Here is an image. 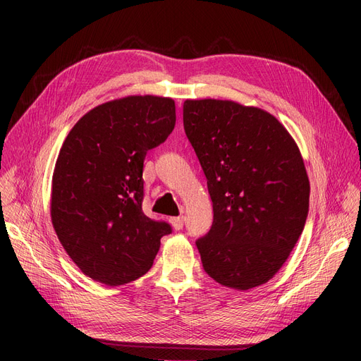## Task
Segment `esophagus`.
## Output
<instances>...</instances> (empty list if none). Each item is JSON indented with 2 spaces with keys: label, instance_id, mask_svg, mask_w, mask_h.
I'll use <instances>...</instances> for the list:
<instances>
[{
  "label": "esophagus",
  "instance_id": "esophagus-1",
  "mask_svg": "<svg viewBox=\"0 0 361 361\" xmlns=\"http://www.w3.org/2000/svg\"><path fill=\"white\" fill-rule=\"evenodd\" d=\"M170 223L174 228H176V231H180V228L183 227V223H185V216H173V218H170Z\"/></svg>",
  "mask_w": 361,
  "mask_h": 361
}]
</instances>
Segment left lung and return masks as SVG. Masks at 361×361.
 Instances as JSON below:
<instances>
[{
  "label": "left lung",
  "instance_id": "1",
  "mask_svg": "<svg viewBox=\"0 0 361 361\" xmlns=\"http://www.w3.org/2000/svg\"><path fill=\"white\" fill-rule=\"evenodd\" d=\"M183 129L207 179L214 221L195 241L223 286L264 285L307 220L310 183L298 146L269 113L233 101L183 102Z\"/></svg>",
  "mask_w": 361,
  "mask_h": 361
}]
</instances>
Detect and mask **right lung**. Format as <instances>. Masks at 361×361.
I'll list each match as a JSON object with an SVG mask.
<instances>
[{
    "label": "right lung",
    "mask_w": 361,
    "mask_h": 361,
    "mask_svg": "<svg viewBox=\"0 0 361 361\" xmlns=\"http://www.w3.org/2000/svg\"><path fill=\"white\" fill-rule=\"evenodd\" d=\"M176 123L170 97L128 96L97 105L64 140L52 176L51 220L66 253L106 286L152 268L166 221L145 215L143 164Z\"/></svg>",
    "instance_id": "obj_1"
}]
</instances>
